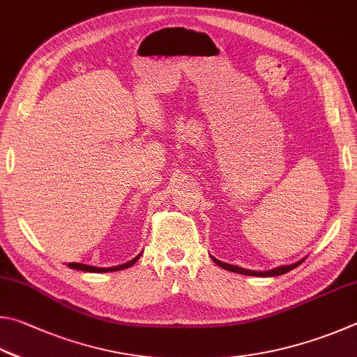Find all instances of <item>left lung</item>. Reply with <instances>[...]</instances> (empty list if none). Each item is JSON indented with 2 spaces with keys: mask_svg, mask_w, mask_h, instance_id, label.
Listing matches in <instances>:
<instances>
[{
  "mask_svg": "<svg viewBox=\"0 0 357 357\" xmlns=\"http://www.w3.org/2000/svg\"><path fill=\"white\" fill-rule=\"evenodd\" d=\"M213 259V257H211ZM213 261L216 265H220L224 270H229V271H234V273H238V274H246V276H261V278H268V276H280V274H285L291 270H295L296 266H299L303 264L301 261H298V264H293V265H287V266H279V268H274L271 271H251V270H243L240 266H235V265H230V264H224V261H220L218 259H213Z\"/></svg>",
  "mask_w": 357,
  "mask_h": 357,
  "instance_id": "obj_1",
  "label": "left lung"
}]
</instances>
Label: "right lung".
I'll return each instance as SVG.
<instances>
[{"label":"right lung","instance_id":"obj_1","mask_svg":"<svg viewBox=\"0 0 357 357\" xmlns=\"http://www.w3.org/2000/svg\"><path fill=\"white\" fill-rule=\"evenodd\" d=\"M141 255H137L133 260H130L128 264H123V265H119V266H112V268H97V266H89V265H83V264H68V266L73 268V270H78V271H87V273H109V271H121V270H127V268L133 266L137 259H139Z\"/></svg>","mask_w":357,"mask_h":357}]
</instances>
